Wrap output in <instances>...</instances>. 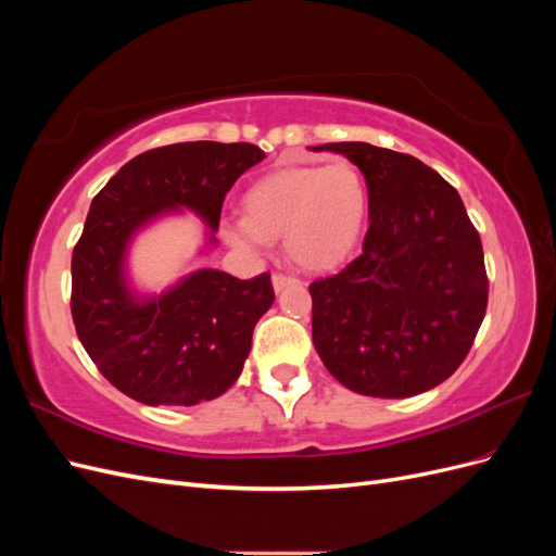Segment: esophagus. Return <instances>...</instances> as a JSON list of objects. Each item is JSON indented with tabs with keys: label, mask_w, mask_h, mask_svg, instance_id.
<instances>
[{
	"label": "esophagus",
	"mask_w": 556,
	"mask_h": 556,
	"mask_svg": "<svg viewBox=\"0 0 556 556\" xmlns=\"http://www.w3.org/2000/svg\"><path fill=\"white\" fill-rule=\"evenodd\" d=\"M271 282H274V290H276V292H282L285 288H288V285H296L299 280L292 278V276H285V274H274Z\"/></svg>",
	"instance_id": "1"
}]
</instances>
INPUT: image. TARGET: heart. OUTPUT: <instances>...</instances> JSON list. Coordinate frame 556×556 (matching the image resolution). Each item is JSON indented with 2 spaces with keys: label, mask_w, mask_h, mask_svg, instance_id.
Wrapping results in <instances>:
<instances>
[{
  "label": "heart",
  "mask_w": 556,
  "mask_h": 556,
  "mask_svg": "<svg viewBox=\"0 0 556 556\" xmlns=\"http://www.w3.org/2000/svg\"><path fill=\"white\" fill-rule=\"evenodd\" d=\"M245 217L227 227V239L262 252L285 237L290 260L306 271H331L355 252L368 213L366 182L355 164L288 166L262 176L243 197Z\"/></svg>",
  "instance_id": "1"
}]
</instances>
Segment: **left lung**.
<instances>
[{
    "label": "left lung",
    "mask_w": 556,
    "mask_h": 556,
    "mask_svg": "<svg viewBox=\"0 0 556 556\" xmlns=\"http://www.w3.org/2000/svg\"><path fill=\"white\" fill-rule=\"evenodd\" d=\"M311 150L357 166L371 220L362 255L308 288L319 359L364 396L433 390L466 359L490 292L480 233L459 192L417 157L371 143Z\"/></svg>",
    "instance_id": "1"
}]
</instances>
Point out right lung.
Segmentation results:
<instances>
[{
  "label": "right lung",
  "instance_id": "1",
  "mask_svg": "<svg viewBox=\"0 0 556 556\" xmlns=\"http://www.w3.org/2000/svg\"><path fill=\"white\" fill-rule=\"evenodd\" d=\"M252 143L190 141L129 160L99 192L72 257L76 333L104 378L146 406H197L225 394L274 304L271 276L239 280L197 268L162 292L129 278V248L166 215L194 213L215 248L225 194L264 160Z\"/></svg>",
  "mask_w": 556,
  "mask_h": 556
}]
</instances>
